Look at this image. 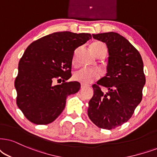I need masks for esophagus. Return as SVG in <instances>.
<instances>
[{
  "instance_id": "obj_1",
  "label": "esophagus",
  "mask_w": 157,
  "mask_h": 157,
  "mask_svg": "<svg viewBox=\"0 0 157 157\" xmlns=\"http://www.w3.org/2000/svg\"><path fill=\"white\" fill-rule=\"evenodd\" d=\"M89 85H84V84H81V88L83 89V88H88Z\"/></svg>"
}]
</instances>
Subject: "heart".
<instances>
[{
  "mask_svg": "<svg viewBox=\"0 0 157 157\" xmlns=\"http://www.w3.org/2000/svg\"><path fill=\"white\" fill-rule=\"evenodd\" d=\"M90 49L92 52L95 55L98 51L104 49L106 50V45L101 42H96L93 43L90 45ZM74 61V60H73ZM101 77V72L97 69H93L89 68H81L74 74V79L75 80L78 81L82 84H89V83L93 82V81L98 80Z\"/></svg>",
  "mask_w": 157,
  "mask_h": 157,
  "instance_id": "1",
  "label": "heart"
}]
</instances>
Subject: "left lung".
<instances>
[{"label": "left lung", "mask_w": 157, "mask_h": 157, "mask_svg": "<svg viewBox=\"0 0 157 157\" xmlns=\"http://www.w3.org/2000/svg\"><path fill=\"white\" fill-rule=\"evenodd\" d=\"M106 44L109 51L106 76L93 85L88 114L98 128L112 130L128 122L142 100L146 83L144 62L138 50L114 32L92 35ZM108 92L104 94L100 88Z\"/></svg>", "instance_id": "8db88e82"}]
</instances>
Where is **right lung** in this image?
<instances>
[{
	"instance_id": "add662e5",
	"label": "right lung",
	"mask_w": 157,
	"mask_h": 157,
	"mask_svg": "<svg viewBox=\"0 0 157 157\" xmlns=\"http://www.w3.org/2000/svg\"><path fill=\"white\" fill-rule=\"evenodd\" d=\"M92 38L89 33L59 32L32 43L18 67L14 82L17 104L25 117L36 124L53 122L64 110L67 97L77 93L80 82L72 76L75 50ZM63 83L54 85L55 80Z\"/></svg>"
}]
</instances>
